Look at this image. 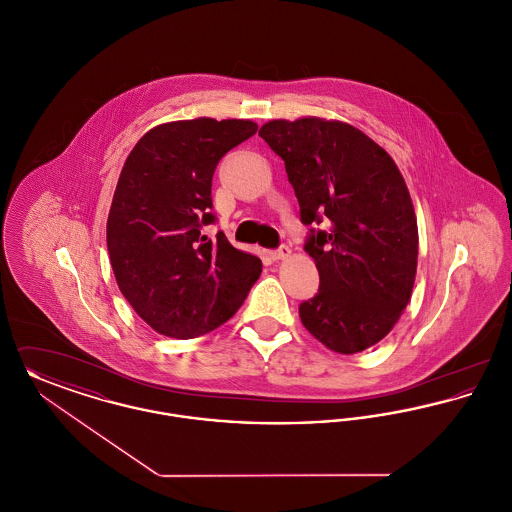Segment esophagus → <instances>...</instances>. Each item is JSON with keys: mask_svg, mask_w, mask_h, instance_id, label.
<instances>
[{"mask_svg": "<svg viewBox=\"0 0 512 512\" xmlns=\"http://www.w3.org/2000/svg\"><path fill=\"white\" fill-rule=\"evenodd\" d=\"M270 255H272V259H274V261H282V259H288V257L292 255V249H290L288 245H280L278 249L270 251Z\"/></svg>", "mask_w": 512, "mask_h": 512, "instance_id": "1", "label": "esophagus"}]
</instances>
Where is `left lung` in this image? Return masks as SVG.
Instances as JSON below:
<instances>
[{
    "label": "left lung",
    "mask_w": 512,
    "mask_h": 512,
    "mask_svg": "<svg viewBox=\"0 0 512 512\" xmlns=\"http://www.w3.org/2000/svg\"><path fill=\"white\" fill-rule=\"evenodd\" d=\"M259 136L282 157L299 201L320 286L299 305L303 326L353 355L378 343L407 307L418 228L407 184L390 155L351 124L270 121ZM324 225V229H317Z\"/></svg>",
    "instance_id": "obj_1"
}]
</instances>
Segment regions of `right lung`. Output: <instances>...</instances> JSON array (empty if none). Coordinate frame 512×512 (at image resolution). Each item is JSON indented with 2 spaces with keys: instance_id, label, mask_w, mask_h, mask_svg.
<instances>
[{
  "instance_id": "obj_1",
  "label": "right lung",
  "mask_w": 512,
  "mask_h": 512,
  "mask_svg": "<svg viewBox=\"0 0 512 512\" xmlns=\"http://www.w3.org/2000/svg\"><path fill=\"white\" fill-rule=\"evenodd\" d=\"M257 132L242 119L155 126L126 157L107 219V249L126 301L169 338L224 324L261 276V259L236 249L215 224L211 182L220 159Z\"/></svg>"
}]
</instances>
